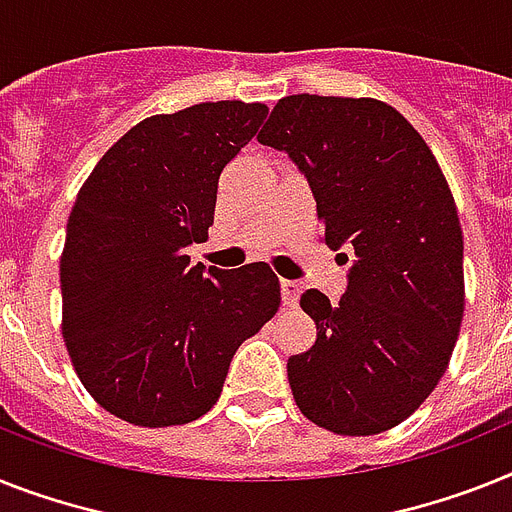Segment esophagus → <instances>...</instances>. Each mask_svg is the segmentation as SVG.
Listing matches in <instances>:
<instances>
[{
  "instance_id": "obj_1",
  "label": "esophagus",
  "mask_w": 512,
  "mask_h": 512,
  "mask_svg": "<svg viewBox=\"0 0 512 512\" xmlns=\"http://www.w3.org/2000/svg\"><path fill=\"white\" fill-rule=\"evenodd\" d=\"M299 294H302V286L296 281H289V278H283L281 281V299L286 307H294L296 299H299Z\"/></svg>"
}]
</instances>
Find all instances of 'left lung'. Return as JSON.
<instances>
[{
  "label": "left lung",
  "instance_id": "left-lung-1",
  "mask_svg": "<svg viewBox=\"0 0 512 512\" xmlns=\"http://www.w3.org/2000/svg\"><path fill=\"white\" fill-rule=\"evenodd\" d=\"M257 140L304 174L322 242L354 255L341 302L317 289L299 299L317 341L286 367L296 406L336 435H380L435 390L461 330L448 182L422 135L375 98L286 96Z\"/></svg>",
  "mask_w": 512,
  "mask_h": 512
}]
</instances>
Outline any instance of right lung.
Wrapping results in <instances>:
<instances>
[{
	"mask_svg": "<svg viewBox=\"0 0 512 512\" xmlns=\"http://www.w3.org/2000/svg\"><path fill=\"white\" fill-rule=\"evenodd\" d=\"M265 103H197L132 127L77 195L62 252L64 341L103 409L140 427L216 406L236 349L281 304L265 263L190 265L223 166L257 135Z\"/></svg>",
	"mask_w": 512,
	"mask_h": 512,
	"instance_id": "right-lung-1",
	"label": "right lung"
}]
</instances>
